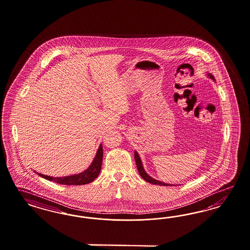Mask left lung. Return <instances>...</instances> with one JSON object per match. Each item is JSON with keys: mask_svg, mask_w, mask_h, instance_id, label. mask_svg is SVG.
<instances>
[{"mask_svg": "<svg viewBox=\"0 0 250 250\" xmlns=\"http://www.w3.org/2000/svg\"><path fill=\"white\" fill-rule=\"evenodd\" d=\"M208 75V77H209V78H211L212 80H215L212 75ZM134 159H135L136 166H137V168H138L139 174L141 175V177H142L145 181H146V182L149 183V184H153V185H162V186H167V185H168V186H170V185H170V184L168 185V184H166V183H163V182L157 181L156 179H154V178H152V177H150V176L148 175L147 173L146 172V170H145L144 167H143L142 160H141V158L139 157L138 153H137V152H134Z\"/></svg>", "mask_w": 250, "mask_h": 250, "instance_id": "obj_1", "label": "left lung"}]
</instances>
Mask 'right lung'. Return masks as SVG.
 <instances>
[{
	"label": "right lung",
	"mask_w": 250,
	"mask_h": 250,
	"mask_svg": "<svg viewBox=\"0 0 250 250\" xmlns=\"http://www.w3.org/2000/svg\"><path fill=\"white\" fill-rule=\"evenodd\" d=\"M102 161L103 146L102 145H100L92 164L87 169H85L83 172H81L79 174H74V175L65 176V177H52V176L43 175L41 173H38V174L46 180L53 181L59 185H86V184L92 183L95 180V178L99 175V173L101 171V167H102Z\"/></svg>",
	"instance_id": "obj_1"
}]
</instances>
